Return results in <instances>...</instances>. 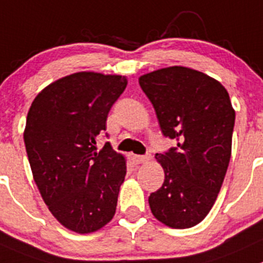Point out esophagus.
<instances>
[{
	"label": "esophagus",
	"mask_w": 263,
	"mask_h": 263,
	"mask_svg": "<svg viewBox=\"0 0 263 263\" xmlns=\"http://www.w3.org/2000/svg\"><path fill=\"white\" fill-rule=\"evenodd\" d=\"M133 159L137 164H143V162L148 161L149 155H134Z\"/></svg>",
	"instance_id": "34e87169"
}]
</instances>
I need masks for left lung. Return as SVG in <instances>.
Wrapping results in <instances>:
<instances>
[{"instance_id":"1","label":"left lung","mask_w":263,"mask_h":263,"mask_svg":"<svg viewBox=\"0 0 263 263\" xmlns=\"http://www.w3.org/2000/svg\"><path fill=\"white\" fill-rule=\"evenodd\" d=\"M164 137L177 146L156 154L165 179L148 197L152 214L173 229L206 217L231 157L235 111L217 80L186 67H167L139 77Z\"/></svg>"}]
</instances>
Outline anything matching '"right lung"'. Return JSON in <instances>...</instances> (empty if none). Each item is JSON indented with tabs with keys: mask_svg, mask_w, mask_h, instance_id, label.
I'll list each match as a JSON object with an SVG mask.
<instances>
[{
	"mask_svg": "<svg viewBox=\"0 0 263 263\" xmlns=\"http://www.w3.org/2000/svg\"><path fill=\"white\" fill-rule=\"evenodd\" d=\"M126 84L117 74H69L45 87L27 116L24 143L40 194L79 234L102 229L116 212L126 164L108 143L98 151L97 137Z\"/></svg>",
	"mask_w": 263,
	"mask_h": 263,
	"instance_id": "1",
	"label": "right lung"
}]
</instances>
